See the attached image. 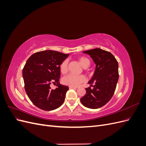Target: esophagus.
Returning <instances> with one entry per match:
<instances>
[{
    "label": "esophagus",
    "instance_id": "obj_1",
    "mask_svg": "<svg viewBox=\"0 0 146 146\" xmlns=\"http://www.w3.org/2000/svg\"><path fill=\"white\" fill-rule=\"evenodd\" d=\"M69 89H77V87H74V86H69Z\"/></svg>",
    "mask_w": 146,
    "mask_h": 146
}]
</instances>
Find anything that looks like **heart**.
I'll list each match as a JSON object with an SVG mask.
<instances>
[{"instance_id":"obj_1","label":"heart","mask_w":146,"mask_h":146,"mask_svg":"<svg viewBox=\"0 0 146 146\" xmlns=\"http://www.w3.org/2000/svg\"><path fill=\"white\" fill-rule=\"evenodd\" d=\"M79 62L83 68L90 65V60L86 57H80L79 58ZM60 71L62 74H66L68 71V60L63 61L60 67ZM86 80V78L82 75L68 74L63 77L62 82L63 84L70 86H78L80 83Z\"/></svg>"}]
</instances>
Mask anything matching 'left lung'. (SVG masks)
<instances>
[{"instance_id": "8db88e82", "label": "left lung", "mask_w": 146, "mask_h": 146, "mask_svg": "<svg viewBox=\"0 0 146 146\" xmlns=\"http://www.w3.org/2000/svg\"><path fill=\"white\" fill-rule=\"evenodd\" d=\"M83 52L90 55L96 64V69L88 82L93 88H86V94L80 99L81 103L87 108H99L108 102L115 91L119 78L118 63L111 53L99 48Z\"/></svg>"}]
</instances>
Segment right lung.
Here are the masks:
<instances>
[{
    "instance_id": "right-lung-1",
    "label": "right lung",
    "mask_w": 146,
    "mask_h": 146,
    "mask_svg": "<svg viewBox=\"0 0 146 146\" xmlns=\"http://www.w3.org/2000/svg\"><path fill=\"white\" fill-rule=\"evenodd\" d=\"M69 54L54 50L35 53L27 60L23 70L26 93L39 108L51 111L63 104L68 86L61 85L60 67ZM56 82L57 87L51 90L50 85Z\"/></svg>"
}]
</instances>
